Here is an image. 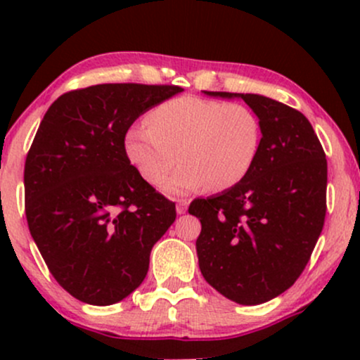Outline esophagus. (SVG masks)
I'll return each instance as SVG.
<instances>
[{
    "mask_svg": "<svg viewBox=\"0 0 360 360\" xmlns=\"http://www.w3.org/2000/svg\"><path fill=\"white\" fill-rule=\"evenodd\" d=\"M188 205H189L188 200H177V205H176V212H177V214L186 213V210H188Z\"/></svg>",
    "mask_w": 360,
    "mask_h": 360,
    "instance_id": "34e87169",
    "label": "esophagus"
}]
</instances>
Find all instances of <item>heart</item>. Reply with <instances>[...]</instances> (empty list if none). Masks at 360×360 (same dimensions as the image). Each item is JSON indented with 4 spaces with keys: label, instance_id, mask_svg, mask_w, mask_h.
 Returning <instances> with one entry per match:
<instances>
[{
    "label": "heart",
    "instance_id": "1",
    "mask_svg": "<svg viewBox=\"0 0 360 360\" xmlns=\"http://www.w3.org/2000/svg\"><path fill=\"white\" fill-rule=\"evenodd\" d=\"M260 147V123L255 113L238 103L200 96H181L157 105L147 115V127L125 135V154L148 184L164 183L171 194L208 186L223 191L250 172Z\"/></svg>",
    "mask_w": 360,
    "mask_h": 360
}]
</instances>
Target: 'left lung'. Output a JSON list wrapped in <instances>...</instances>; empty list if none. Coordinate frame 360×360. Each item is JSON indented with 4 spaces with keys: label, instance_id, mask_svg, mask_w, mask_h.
I'll return each instance as SVG.
<instances>
[{
    "label": "left lung",
    "instance_id": "1",
    "mask_svg": "<svg viewBox=\"0 0 360 360\" xmlns=\"http://www.w3.org/2000/svg\"><path fill=\"white\" fill-rule=\"evenodd\" d=\"M242 98L260 123V147L238 184L188 212L200 218L196 240L206 283L238 304L266 303L307 267L325 223L326 159L303 113L260 94L205 91Z\"/></svg>",
    "mask_w": 360,
    "mask_h": 360
}]
</instances>
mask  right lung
Instances as JSON below:
<instances>
[{
  "label": "right lung",
  "mask_w": 360,
  "mask_h": 360,
  "mask_svg": "<svg viewBox=\"0 0 360 360\" xmlns=\"http://www.w3.org/2000/svg\"><path fill=\"white\" fill-rule=\"evenodd\" d=\"M169 84H96L47 110L25 160L28 229L51 274L82 303L108 307L135 291L176 205L125 154L131 123L181 93Z\"/></svg>",
  "instance_id": "1"
}]
</instances>
